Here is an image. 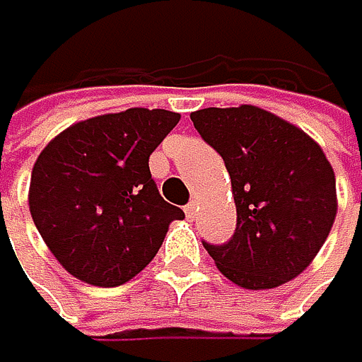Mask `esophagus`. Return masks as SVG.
<instances>
[{
    "label": "esophagus",
    "mask_w": 362,
    "mask_h": 362,
    "mask_svg": "<svg viewBox=\"0 0 362 362\" xmlns=\"http://www.w3.org/2000/svg\"><path fill=\"white\" fill-rule=\"evenodd\" d=\"M197 211H199V206H197V202H190L188 206H185V215H188L190 220L197 215Z\"/></svg>",
    "instance_id": "obj_1"
}]
</instances>
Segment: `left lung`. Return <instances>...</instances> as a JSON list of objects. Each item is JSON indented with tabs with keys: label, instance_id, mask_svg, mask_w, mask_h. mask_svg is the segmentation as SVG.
Wrapping results in <instances>:
<instances>
[{
	"label": "left lung",
	"instance_id": "obj_1",
	"mask_svg": "<svg viewBox=\"0 0 362 362\" xmlns=\"http://www.w3.org/2000/svg\"><path fill=\"white\" fill-rule=\"evenodd\" d=\"M222 156L235 199V231L204 243L220 272L249 290L276 288L317 256L336 220V174L304 131L256 106L190 115Z\"/></svg>",
	"mask_w": 362,
	"mask_h": 362
}]
</instances>
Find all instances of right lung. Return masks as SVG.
Here are the masks:
<instances>
[{
	"label": "right lung",
	"mask_w": 362,
	"mask_h": 362,
	"mask_svg": "<svg viewBox=\"0 0 362 362\" xmlns=\"http://www.w3.org/2000/svg\"><path fill=\"white\" fill-rule=\"evenodd\" d=\"M179 113L129 108L90 117L47 145L31 172L29 209L72 276L90 286L127 284L158 254L183 211L160 197L149 156Z\"/></svg>",
	"instance_id": "1"
}]
</instances>
